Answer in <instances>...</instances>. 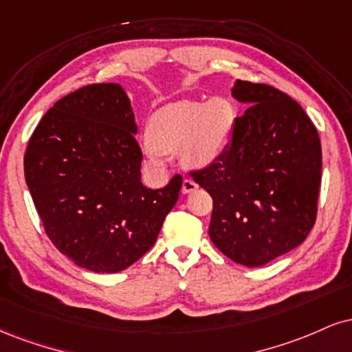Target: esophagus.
Returning a JSON list of instances; mask_svg holds the SVG:
<instances>
[{"instance_id": "1", "label": "esophagus", "mask_w": 352, "mask_h": 352, "mask_svg": "<svg viewBox=\"0 0 352 352\" xmlns=\"http://www.w3.org/2000/svg\"><path fill=\"white\" fill-rule=\"evenodd\" d=\"M198 188V185L195 184L193 180H190V179H185L184 180V184H182V193H192V192H195V190Z\"/></svg>"}]
</instances>
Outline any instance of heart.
<instances>
[{
	"instance_id": "obj_1",
	"label": "heart",
	"mask_w": 352,
	"mask_h": 352,
	"mask_svg": "<svg viewBox=\"0 0 352 352\" xmlns=\"http://www.w3.org/2000/svg\"><path fill=\"white\" fill-rule=\"evenodd\" d=\"M234 124V104L223 96L210 101H177L152 116L144 155L152 167H162V154L179 151L185 167L203 170L221 159Z\"/></svg>"
}]
</instances>
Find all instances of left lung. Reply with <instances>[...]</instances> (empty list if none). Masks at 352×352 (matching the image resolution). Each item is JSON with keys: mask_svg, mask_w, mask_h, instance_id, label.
<instances>
[{"mask_svg": "<svg viewBox=\"0 0 352 352\" xmlns=\"http://www.w3.org/2000/svg\"><path fill=\"white\" fill-rule=\"evenodd\" d=\"M236 118L221 159L193 180L213 198L210 239L236 264L259 267L307 239L316 218L321 144L297 101L269 85L236 80Z\"/></svg>", "mask_w": 352, "mask_h": 352, "instance_id": "8db88e82", "label": "left lung"}]
</instances>
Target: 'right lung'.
Segmentation results:
<instances>
[{
	"instance_id": "add662e5",
	"label": "right lung",
	"mask_w": 352,
	"mask_h": 352,
	"mask_svg": "<svg viewBox=\"0 0 352 352\" xmlns=\"http://www.w3.org/2000/svg\"><path fill=\"white\" fill-rule=\"evenodd\" d=\"M128 93L96 83L44 114L24 155V175L45 232L63 256L91 272L128 269L154 245L182 188L177 175L152 190Z\"/></svg>"
}]
</instances>
